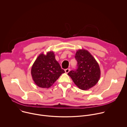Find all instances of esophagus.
Returning <instances> with one entry per match:
<instances>
[{"instance_id":"1","label":"esophagus","mask_w":127,"mask_h":127,"mask_svg":"<svg viewBox=\"0 0 127 127\" xmlns=\"http://www.w3.org/2000/svg\"><path fill=\"white\" fill-rule=\"evenodd\" d=\"M69 71H70V69H69V68L66 69H65V73H68V72H69Z\"/></svg>"}]
</instances>
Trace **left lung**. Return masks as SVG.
Returning a JSON list of instances; mask_svg holds the SVG:
<instances>
[{"instance_id":"1","label":"left lung","mask_w":127,"mask_h":127,"mask_svg":"<svg viewBox=\"0 0 127 127\" xmlns=\"http://www.w3.org/2000/svg\"><path fill=\"white\" fill-rule=\"evenodd\" d=\"M75 58L77 61V69L70 71L68 75L79 89L85 90L91 88L100 77V70L97 62L85 49L78 50Z\"/></svg>"}]
</instances>
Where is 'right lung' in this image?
Listing matches in <instances>:
<instances>
[{
	"instance_id": "right-lung-1",
	"label": "right lung",
	"mask_w": 127,
	"mask_h": 127,
	"mask_svg": "<svg viewBox=\"0 0 127 127\" xmlns=\"http://www.w3.org/2000/svg\"><path fill=\"white\" fill-rule=\"evenodd\" d=\"M65 73L55 59L53 51L41 53L32 65L31 74L35 84L41 88H49Z\"/></svg>"
}]
</instances>
